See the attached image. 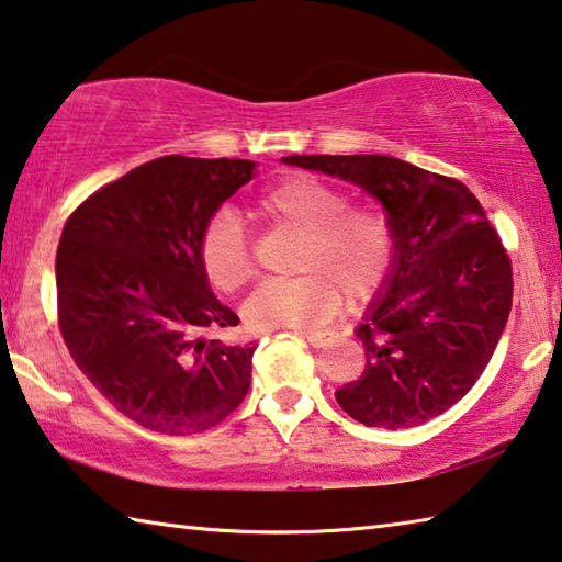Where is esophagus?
Listing matches in <instances>:
<instances>
[{"instance_id":"34e87169","label":"esophagus","mask_w":562,"mask_h":562,"mask_svg":"<svg viewBox=\"0 0 562 562\" xmlns=\"http://www.w3.org/2000/svg\"><path fill=\"white\" fill-rule=\"evenodd\" d=\"M302 337L307 339L312 347H317V349H319V347H327L329 341L335 339V331H304Z\"/></svg>"}]
</instances>
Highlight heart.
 Returning a JSON list of instances; mask_svg holds the SVG:
<instances>
[{"instance_id":"1","label":"heart","mask_w":562,"mask_h":562,"mask_svg":"<svg viewBox=\"0 0 562 562\" xmlns=\"http://www.w3.org/2000/svg\"><path fill=\"white\" fill-rule=\"evenodd\" d=\"M255 215L272 227L300 235L290 270L294 278L265 282L245 302L255 329H317L337 315L341 294L361 304L376 297L396 260V233L389 217L351 205L347 190L319 178L294 176L255 201ZM198 260L215 290H243L255 278L252 245L231 213L205 223Z\"/></svg>"}]
</instances>
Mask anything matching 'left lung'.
<instances>
[{
  "label": "left lung",
  "instance_id": "left-lung-1",
  "mask_svg": "<svg viewBox=\"0 0 562 562\" xmlns=\"http://www.w3.org/2000/svg\"><path fill=\"white\" fill-rule=\"evenodd\" d=\"M282 160L361 186L396 233L384 294L357 327L367 367L337 389V404L392 431L443 414L488 367L513 302L510 258L479 198L461 180L392 156Z\"/></svg>",
  "mask_w": 562,
  "mask_h": 562
}]
</instances>
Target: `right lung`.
Returning <instances> with one entry per match:
<instances>
[{"instance_id":"obj_1","label":"right lung","mask_w":562,"mask_h":562,"mask_svg":"<svg viewBox=\"0 0 562 562\" xmlns=\"http://www.w3.org/2000/svg\"><path fill=\"white\" fill-rule=\"evenodd\" d=\"M252 160L164 156L89 195L56 250L64 345L106 402L144 429H213L250 389L252 345L198 260L205 223L252 178Z\"/></svg>"}]
</instances>
